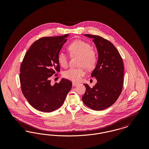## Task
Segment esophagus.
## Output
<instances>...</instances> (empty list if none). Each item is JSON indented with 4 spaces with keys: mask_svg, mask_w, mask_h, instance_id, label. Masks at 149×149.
<instances>
[{
    "mask_svg": "<svg viewBox=\"0 0 149 149\" xmlns=\"http://www.w3.org/2000/svg\"><path fill=\"white\" fill-rule=\"evenodd\" d=\"M72 85L73 86H75V85H78V83H76V82H72Z\"/></svg>",
    "mask_w": 149,
    "mask_h": 149,
    "instance_id": "esophagus-1",
    "label": "esophagus"
}]
</instances>
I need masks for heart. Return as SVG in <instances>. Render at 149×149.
I'll use <instances>...</instances> for the list:
<instances>
[{"instance_id":"heart-1","label":"heart","mask_w":149,"mask_h":149,"mask_svg":"<svg viewBox=\"0 0 149 149\" xmlns=\"http://www.w3.org/2000/svg\"><path fill=\"white\" fill-rule=\"evenodd\" d=\"M91 45L81 40L73 41L68 46V50L72 56H79V68H70L63 72V77L73 81H79L85 75L84 67L87 69H93L97 61V55L95 50L91 49ZM58 64L66 68L68 64V58L64 52H60L57 56Z\"/></svg>"}]
</instances>
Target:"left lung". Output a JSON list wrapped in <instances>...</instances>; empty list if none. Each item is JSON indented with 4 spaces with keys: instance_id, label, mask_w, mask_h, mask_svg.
I'll return each instance as SVG.
<instances>
[{
    "instance_id": "1",
    "label": "left lung",
    "mask_w": 149,
    "mask_h": 149,
    "mask_svg": "<svg viewBox=\"0 0 149 149\" xmlns=\"http://www.w3.org/2000/svg\"><path fill=\"white\" fill-rule=\"evenodd\" d=\"M84 36L93 40L98 58L91 74L97 83L93 88L84 84L86 91L82 100L89 108L101 111L111 106L120 95L124 77L123 61L119 52L110 41L99 36Z\"/></svg>"
}]
</instances>
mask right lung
<instances>
[{"label":"right lung","mask_w":149,"mask_h":149,"mask_svg":"<svg viewBox=\"0 0 149 149\" xmlns=\"http://www.w3.org/2000/svg\"><path fill=\"white\" fill-rule=\"evenodd\" d=\"M69 35L42 37L32 44L24 57L19 74L22 92L38 111L50 112L58 109L71 89L72 83L68 79H61L54 85L50 80L60 71L57 56Z\"/></svg>","instance_id":"obj_1"}]
</instances>
